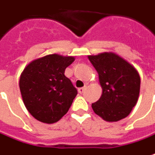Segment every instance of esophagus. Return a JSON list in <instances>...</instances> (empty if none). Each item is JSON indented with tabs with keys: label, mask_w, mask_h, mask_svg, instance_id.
<instances>
[{
	"label": "esophagus",
	"mask_w": 155,
	"mask_h": 155,
	"mask_svg": "<svg viewBox=\"0 0 155 155\" xmlns=\"http://www.w3.org/2000/svg\"><path fill=\"white\" fill-rule=\"evenodd\" d=\"M84 90H85V87H83V88H79L78 91V92L80 93V94H83L84 91Z\"/></svg>",
	"instance_id": "esophagus-1"
}]
</instances>
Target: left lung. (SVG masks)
<instances>
[{
	"mask_svg": "<svg viewBox=\"0 0 155 155\" xmlns=\"http://www.w3.org/2000/svg\"><path fill=\"white\" fill-rule=\"evenodd\" d=\"M98 73L102 96L91 104L94 112L106 122H118L129 115L140 94L137 70L114 52L88 56Z\"/></svg>",
	"mask_w": 155,
	"mask_h": 155,
	"instance_id": "8db88e82",
	"label": "left lung"
}]
</instances>
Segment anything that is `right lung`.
Wrapping results in <instances>:
<instances>
[{"mask_svg":"<svg viewBox=\"0 0 155 155\" xmlns=\"http://www.w3.org/2000/svg\"><path fill=\"white\" fill-rule=\"evenodd\" d=\"M74 60L54 53L33 60L23 70L19 82L22 100L39 122L54 123L68 112L78 91L64 71Z\"/></svg>","mask_w":155,"mask_h":155,"instance_id":"right-lung-1","label":"right lung"}]
</instances>
